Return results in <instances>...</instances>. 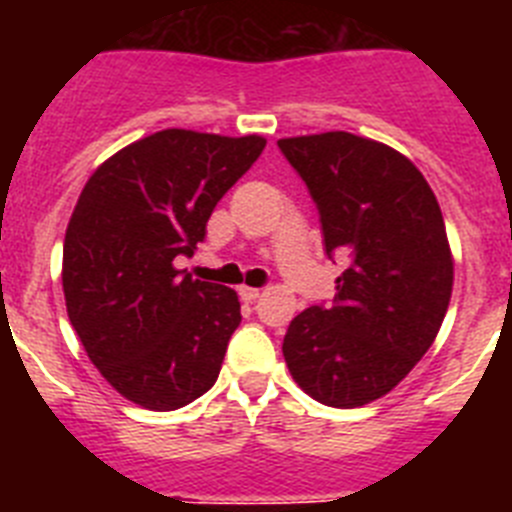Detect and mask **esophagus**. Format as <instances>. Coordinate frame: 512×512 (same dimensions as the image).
I'll list each match as a JSON object with an SVG mask.
<instances>
[{
    "instance_id": "obj_1",
    "label": "esophagus",
    "mask_w": 512,
    "mask_h": 512,
    "mask_svg": "<svg viewBox=\"0 0 512 512\" xmlns=\"http://www.w3.org/2000/svg\"><path fill=\"white\" fill-rule=\"evenodd\" d=\"M238 295H241L246 302H253V300H256V297L261 295V289L259 287H246V284H243V287L238 289Z\"/></svg>"
}]
</instances>
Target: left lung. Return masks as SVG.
Returning <instances> with one entry per match:
<instances>
[{
    "instance_id": "left-lung-1",
    "label": "left lung",
    "mask_w": 512,
    "mask_h": 512,
    "mask_svg": "<svg viewBox=\"0 0 512 512\" xmlns=\"http://www.w3.org/2000/svg\"><path fill=\"white\" fill-rule=\"evenodd\" d=\"M318 207L333 302L307 307L282 351L302 390L361 408L408 377L449 310L454 261L436 194L402 153L354 133L277 143Z\"/></svg>"
}]
</instances>
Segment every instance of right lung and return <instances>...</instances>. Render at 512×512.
Returning <instances> with one entry per match:
<instances>
[{
    "instance_id": "right-lung-1",
    "label": "right lung",
    "mask_w": 512,
    "mask_h": 512,
    "mask_svg": "<svg viewBox=\"0 0 512 512\" xmlns=\"http://www.w3.org/2000/svg\"><path fill=\"white\" fill-rule=\"evenodd\" d=\"M264 146L259 135L161 130L107 158L76 202L63 241L69 320L102 377L140 408H184L220 374L241 302L174 261L194 256Z\"/></svg>"
}]
</instances>
